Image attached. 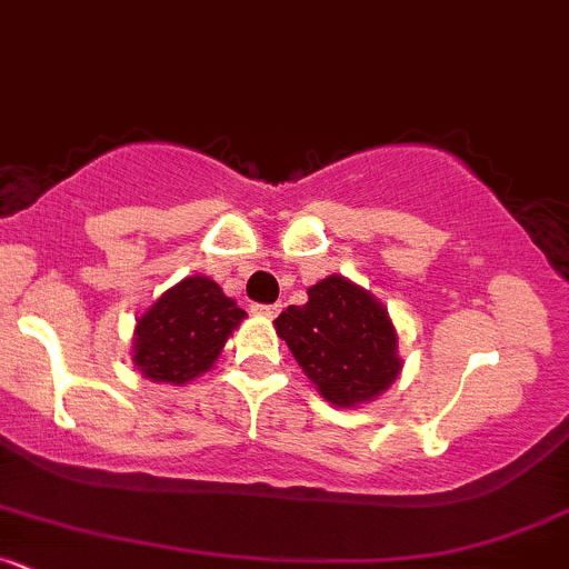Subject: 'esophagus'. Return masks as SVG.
Listing matches in <instances>:
<instances>
[{
    "mask_svg": "<svg viewBox=\"0 0 569 569\" xmlns=\"http://www.w3.org/2000/svg\"><path fill=\"white\" fill-rule=\"evenodd\" d=\"M252 311H254V315L266 317V320H273V317H277L282 309H279V303H273V307H262V303H254Z\"/></svg>",
    "mask_w": 569,
    "mask_h": 569,
    "instance_id": "obj_1",
    "label": "esophagus"
}]
</instances>
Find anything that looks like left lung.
Here are the masks:
<instances>
[{
	"label": "left lung",
	"mask_w": 569,
	"mask_h": 569,
	"mask_svg": "<svg viewBox=\"0 0 569 569\" xmlns=\"http://www.w3.org/2000/svg\"><path fill=\"white\" fill-rule=\"evenodd\" d=\"M307 296L303 307H287L273 328L317 393L345 409L380 399L405 366L385 303L341 273L311 284Z\"/></svg>",
	"instance_id": "left-lung-1"
}]
</instances>
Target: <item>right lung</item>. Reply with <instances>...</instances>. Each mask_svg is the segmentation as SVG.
Instances as JSON below:
<instances>
[{
    "instance_id": "obj_1",
    "label": "right lung",
    "mask_w": 569,
    "mask_h": 569,
    "mask_svg": "<svg viewBox=\"0 0 569 569\" xmlns=\"http://www.w3.org/2000/svg\"><path fill=\"white\" fill-rule=\"evenodd\" d=\"M243 317L213 279H181L136 320L132 363L151 382H192L217 363Z\"/></svg>"
}]
</instances>
